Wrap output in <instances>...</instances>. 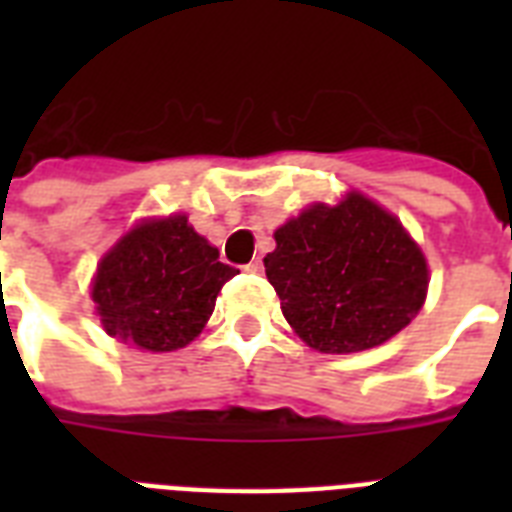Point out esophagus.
I'll list each match as a JSON object with an SVG mask.
<instances>
[{"label":"esophagus","mask_w":512,"mask_h":512,"mask_svg":"<svg viewBox=\"0 0 512 512\" xmlns=\"http://www.w3.org/2000/svg\"><path fill=\"white\" fill-rule=\"evenodd\" d=\"M249 273H263V260H252V263L247 265Z\"/></svg>","instance_id":"1"}]
</instances>
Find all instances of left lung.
<instances>
[{
  "instance_id": "obj_1",
  "label": "left lung",
  "mask_w": 512,
  "mask_h": 512,
  "mask_svg": "<svg viewBox=\"0 0 512 512\" xmlns=\"http://www.w3.org/2000/svg\"><path fill=\"white\" fill-rule=\"evenodd\" d=\"M265 276L300 340L356 353L398 335L425 303L428 260L396 215L350 191L311 204L273 233Z\"/></svg>"
}]
</instances>
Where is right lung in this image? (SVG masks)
<instances>
[{
	"mask_svg": "<svg viewBox=\"0 0 512 512\" xmlns=\"http://www.w3.org/2000/svg\"><path fill=\"white\" fill-rule=\"evenodd\" d=\"M236 273L188 217H154L130 228L100 260L92 303L108 335L167 353L199 337L217 292Z\"/></svg>",
	"mask_w": 512,
	"mask_h": 512,
	"instance_id": "1",
	"label": "right lung"
}]
</instances>
